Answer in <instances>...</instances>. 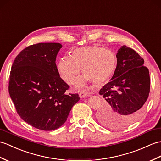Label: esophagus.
<instances>
[{
    "mask_svg": "<svg viewBox=\"0 0 161 161\" xmlns=\"http://www.w3.org/2000/svg\"><path fill=\"white\" fill-rule=\"evenodd\" d=\"M91 95V92H88L86 91H81L80 92V94H79V96L80 97L81 99V98H84V97H89Z\"/></svg>",
    "mask_w": 161,
    "mask_h": 161,
    "instance_id": "34e87169",
    "label": "esophagus"
}]
</instances>
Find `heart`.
<instances>
[{
    "label": "heart",
    "instance_id": "heart-1",
    "mask_svg": "<svg viewBox=\"0 0 161 161\" xmlns=\"http://www.w3.org/2000/svg\"><path fill=\"white\" fill-rule=\"evenodd\" d=\"M117 67V57L113 51L99 46L75 48L70 56H64L58 63V71L67 84H73L78 74L83 75L76 80L75 86L84 87L88 81L96 85L106 83L113 75Z\"/></svg>",
    "mask_w": 161,
    "mask_h": 161
}]
</instances>
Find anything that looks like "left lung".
I'll return each mask as SVG.
<instances>
[{
  "label": "left lung",
  "instance_id": "1",
  "mask_svg": "<svg viewBox=\"0 0 161 161\" xmlns=\"http://www.w3.org/2000/svg\"><path fill=\"white\" fill-rule=\"evenodd\" d=\"M116 57L113 76L99 91L105 104L99 120L108 128L121 129L140 118L149 96L150 79L143 59L135 51L122 46Z\"/></svg>",
  "mask_w": 161,
  "mask_h": 161
}]
</instances>
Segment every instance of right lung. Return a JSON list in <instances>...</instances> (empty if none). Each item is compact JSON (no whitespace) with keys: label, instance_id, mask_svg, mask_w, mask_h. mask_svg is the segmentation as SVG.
<instances>
[{"label":"right lung","instance_id":"obj_1","mask_svg":"<svg viewBox=\"0 0 161 161\" xmlns=\"http://www.w3.org/2000/svg\"><path fill=\"white\" fill-rule=\"evenodd\" d=\"M59 43H39L18 54L10 73L9 92L18 114L34 128L51 131L66 121L77 94L67 95L69 88L58 71L55 60Z\"/></svg>","mask_w":161,"mask_h":161}]
</instances>
